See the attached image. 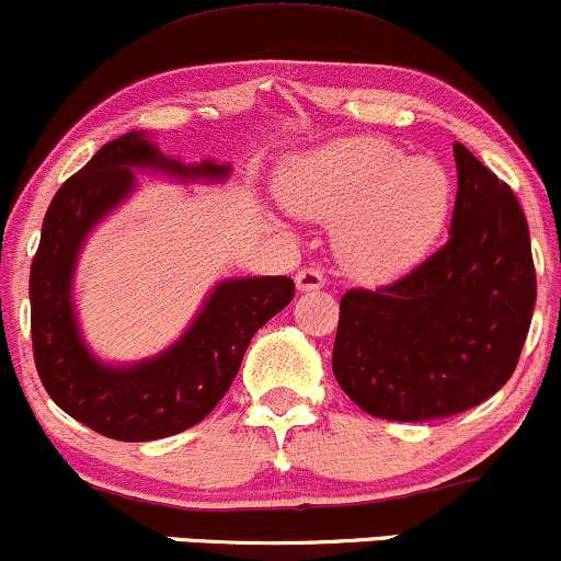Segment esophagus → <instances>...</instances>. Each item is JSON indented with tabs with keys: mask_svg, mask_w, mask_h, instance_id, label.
<instances>
[{
	"mask_svg": "<svg viewBox=\"0 0 561 561\" xmlns=\"http://www.w3.org/2000/svg\"><path fill=\"white\" fill-rule=\"evenodd\" d=\"M325 286V278L318 267H305L296 273V288L299 291H318V288Z\"/></svg>",
	"mask_w": 561,
	"mask_h": 561,
	"instance_id": "obj_1",
	"label": "esophagus"
}]
</instances>
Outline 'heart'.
<instances>
[{"label": "heart", "mask_w": 561, "mask_h": 561, "mask_svg": "<svg viewBox=\"0 0 561 561\" xmlns=\"http://www.w3.org/2000/svg\"><path fill=\"white\" fill-rule=\"evenodd\" d=\"M283 199L296 215L335 226V252L359 278L412 267L444 228L451 178L433 157H407L383 138L328 144L294 162Z\"/></svg>", "instance_id": "obj_1"}]
</instances>
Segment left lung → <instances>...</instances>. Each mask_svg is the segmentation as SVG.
<instances>
[{
    "mask_svg": "<svg viewBox=\"0 0 561 561\" xmlns=\"http://www.w3.org/2000/svg\"><path fill=\"white\" fill-rule=\"evenodd\" d=\"M454 160L449 241L391 286L341 299L333 375L373 417L472 410L512 378L528 335L536 267L523 207L462 144Z\"/></svg>",
    "mask_w": 561,
    "mask_h": 561,
    "instance_id": "left-lung-1",
    "label": "left lung"
}]
</instances>
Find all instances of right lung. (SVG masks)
Returning a JSON list of instances; mask_svg holds the SVG:
<instances>
[{"label": "right lung", "mask_w": 561, "mask_h": 561, "mask_svg": "<svg viewBox=\"0 0 561 561\" xmlns=\"http://www.w3.org/2000/svg\"><path fill=\"white\" fill-rule=\"evenodd\" d=\"M147 130H130L68 178L46 209L31 265V335L38 378L78 423L115 440H157L202 423L226 397L252 335L294 299L286 275L226 278L204 296L188 328L160 354L138 362L99 359L76 309V267L91 230L136 191V173L178 183H222L230 164L181 162Z\"/></svg>", "instance_id": "add662e5"}]
</instances>
